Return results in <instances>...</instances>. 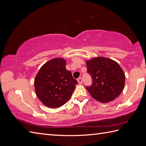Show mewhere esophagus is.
<instances>
[{"label": "esophagus", "mask_w": 146, "mask_h": 146, "mask_svg": "<svg viewBox=\"0 0 146 146\" xmlns=\"http://www.w3.org/2000/svg\"><path fill=\"white\" fill-rule=\"evenodd\" d=\"M77 81H78L79 84L81 85L82 83V81H83V80H82V78H78V80H77Z\"/></svg>", "instance_id": "1"}]
</instances>
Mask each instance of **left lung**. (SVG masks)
I'll use <instances>...</instances> for the list:
<instances>
[{
    "mask_svg": "<svg viewBox=\"0 0 146 146\" xmlns=\"http://www.w3.org/2000/svg\"><path fill=\"white\" fill-rule=\"evenodd\" d=\"M88 73L93 83L86 88L92 97L102 103H108L119 97L125 85L122 68L110 58L96 57L86 60Z\"/></svg>",
    "mask_w": 146,
    "mask_h": 146,
    "instance_id": "8db88e82",
    "label": "left lung"
}]
</instances>
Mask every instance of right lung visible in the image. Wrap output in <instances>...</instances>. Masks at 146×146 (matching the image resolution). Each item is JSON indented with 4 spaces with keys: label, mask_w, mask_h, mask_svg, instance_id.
I'll list each match as a JSON object with an SVG mask.
<instances>
[{
    "label": "right lung",
    "mask_w": 146,
    "mask_h": 146,
    "mask_svg": "<svg viewBox=\"0 0 146 146\" xmlns=\"http://www.w3.org/2000/svg\"><path fill=\"white\" fill-rule=\"evenodd\" d=\"M66 63L63 58H53L37 73L34 83L36 94L46 107L58 108L66 103L78 84L71 71L66 69Z\"/></svg>",
    "instance_id": "right-lung-1"
}]
</instances>
